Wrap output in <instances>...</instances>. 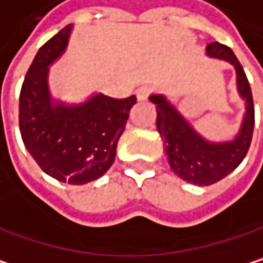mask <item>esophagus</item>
<instances>
[{
	"label": "esophagus",
	"instance_id": "obj_1",
	"mask_svg": "<svg viewBox=\"0 0 263 263\" xmlns=\"http://www.w3.org/2000/svg\"><path fill=\"white\" fill-rule=\"evenodd\" d=\"M149 92H151V89H149L148 86H140V87L136 90L137 100H139V101H143V100H146V98L149 97Z\"/></svg>",
	"mask_w": 263,
	"mask_h": 263
}]
</instances>
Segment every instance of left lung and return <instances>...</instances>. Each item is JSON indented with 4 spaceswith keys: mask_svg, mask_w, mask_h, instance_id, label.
Segmentation results:
<instances>
[{
    "mask_svg": "<svg viewBox=\"0 0 263 263\" xmlns=\"http://www.w3.org/2000/svg\"><path fill=\"white\" fill-rule=\"evenodd\" d=\"M206 53L210 57L225 60L236 67L237 90L245 100L247 112L234 140L223 143L206 142L163 95L149 97L157 109L156 124L163 139L171 170L182 180L199 186H208L222 180L242 163L250 149L254 129L253 93L237 57L228 46L220 43H210Z\"/></svg>",
    "mask_w": 263,
    "mask_h": 263,
    "instance_id": "left-lung-1",
    "label": "left lung"
}]
</instances>
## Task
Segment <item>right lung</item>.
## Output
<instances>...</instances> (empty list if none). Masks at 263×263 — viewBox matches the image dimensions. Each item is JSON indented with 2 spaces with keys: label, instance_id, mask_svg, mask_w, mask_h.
<instances>
[{
  "label": "right lung",
  "instance_id": "right-lung-1",
  "mask_svg": "<svg viewBox=\"0 0 263 263\" xmlns=\"http://www.w3.org/2000/svg\"><path fill=\"white\" fill-rule=\"evenodd\" d=\"M70 29H61L35 55L20 93V130L26 149L47 176L84 185L112 166L118 139L137 98L97 93L78 106L52 103L49 66L64 52Z\"/></svg>",
  "mask_w": 263,
  "mask_h": 263
}]
</instances>
